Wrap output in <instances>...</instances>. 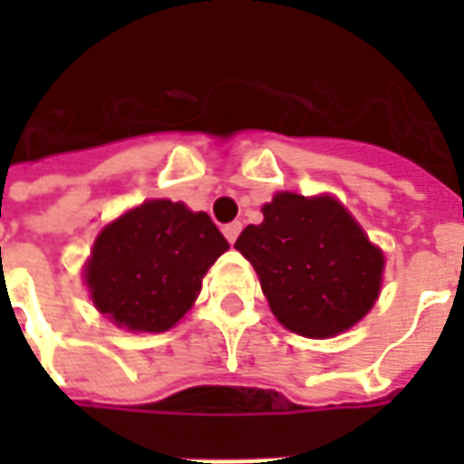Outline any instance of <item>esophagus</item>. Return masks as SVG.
Returning a JSON list of instances; mask_svg holds the SVG:
<instances>
[{"mask_svg": "<svg viewBox=\"0 0 464 464\" xmlns=\"http://www.w3.org/2000/svg\"><path fill=\"white\" fill-rule=\"evenodd\" d=\"M241 228H243V226L238 221L226 223V226H223V236L228 238V243H236V238H238V233H241Z\"/></svg>", "mask_w": 464, "mask_h": 464, "instance_id": "34e87169", "label": "esophagus"}]
</instances>
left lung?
<instances>
[{
	"mask_svg": "<svg viewBox=\"0 0 464 464\" xmlns=\"http://www.w3.org/2000/svg\"><path fill=\"white\" fill-rule=\"evenodd\" d=\"M236 248L261 278L273 315L298 335L331 338L372 308L382 253L335 198L278 193Z\"/></svg>",
	"mask_w": 464,
	"mask_h": 464,
	"instance_id": "left-lung-1",
	"label": "left lung"
}]
</instances>
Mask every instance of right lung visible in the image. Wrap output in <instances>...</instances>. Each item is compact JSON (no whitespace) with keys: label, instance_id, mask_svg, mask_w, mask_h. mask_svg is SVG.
Here are the masks:
<instances>
[{"label":"right lung","instance_id":"obj_1","mask_svg":"<svg viewBox=\"0 0 464 464\" xmlns=\"http://www.w3.org/2000/svg\"><path fill=\"white\" fill-rule=\"evenodd\" d=\"M228 248L208 213L146 201L99 233L86 283L99 311L129 331H169Z\"/></svg>","mask_w":464,"mask_h":464}]
</instances>
